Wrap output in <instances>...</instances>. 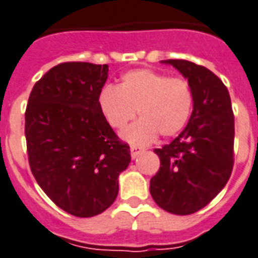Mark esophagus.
<instances>
[{
  "label": "esophagus",
  "mask_w": 258,
  "mask_h": 258,
  "mask_svg": "<svg viewBox=\"0 0 258 258\" xmlns=\"http://www.w3.org/2000/svg\"><path fill=\"white\" fill-rule=\"evenodd\" d=\"M143 153V150L139 149V147H136V146H131V155H132V158L135 160V158H138L139 155Z\"/></svg>",
  "instance_id": "1"
}]
</instances>
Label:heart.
I'll list each match as a JSON object with an SVG mask.
<instances>
[{"label":"heart","mask_w":258,"mask_h":258,"mask_svg":"<svg viewBox=\"0 0 258 258\" xmlns=\"http://www.w3.org/2000/svg\"><path fill=\"white\" fill-rule=\"evenodd\" d=\"M97 107L114 129L125 127L139 111L142 119L126 127L120 139L132 146H147L158 133L171 138L187 125L193 111V91L183 78L135 69L122 75L118 87H103L97 96Z\"/></svg>","instance_id":"1"}]
</instances>
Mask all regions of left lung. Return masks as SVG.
Masks as SVG:
<instances>
[{"mask_svg":"<svg viewBox=\"0 0 258 258\" xmlns=\"http://www.w3.org/2000/svg\"><path fill=\"white\" fill-rule=\"evenodd\" d=\"M193 91L190 119L178 138L155 149L161 167L150 180L154 202L168 213L189 215L206 207L224 187L233 168L235 120L222 80L184 59H167Z\"/></svg>","mask_w":258,"mask_h":258,"instance_id":"1","label":"left lung"}]
</instances>
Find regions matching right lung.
<instances>
[{
    "mask_svg": "<svg viewBox=\"0 0 258 258\" xmlns=\"http://www.w3.org/2000/svg\"><path fill=\"white\" fill-rule=\"evenodd\" d=\"M108 65L65 62L33 87L26 114L29 164L38 186L63 211L98 215L115 202L118 176L131 162L97 107Z\"/></svg>",
    "mask_w": 258,
    "mask_h": 258,
    "instance_id": "obj_1",
    "label": "right lung"
}]
</instances>
